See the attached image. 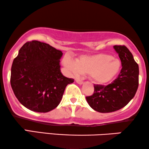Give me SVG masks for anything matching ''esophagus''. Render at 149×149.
I'll list each match as a JSON object with an SVG mask.
<instances>
[{
	"label": "esophagus",
	"mask_w": 149,
	"mask_h": 149,
	"mask_svg": "<svg viewBox=\"0 0 149 149\" xmlns=\"http://www.w3.org/2000/svg\"><path fill=\"white\" fill-rule=\"evenodd\" d=\"M76 82H77L78 84H79V85H82L83 84H84V81H82L79 80V79H77Z\"/></svg>",
	"instance_id": "34e87169"
}]
</instances>
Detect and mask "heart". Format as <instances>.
<instances>
[{
	"mask_svg": "<svg viewBox=\"0 0 149 149\" xmlns=\"http://www.w3.org/2000/svg\"><path fill=\"white\" fill-rule=\"evenodd\" d=\"M63 63L73 74H88L94 83L100 85L112 81L121 68V62L118 59L103 53L82 55L77 58L74 62L65 57Z\"/></svg>",
	"mask_w": 149,
	"mask_h": 149,
	"instance_id": "obj_1",
	"label": "heart"
}]
</instances>
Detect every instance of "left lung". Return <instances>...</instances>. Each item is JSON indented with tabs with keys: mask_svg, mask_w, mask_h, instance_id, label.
I'll return each instance as SVG.
<instances>
[{
	"mask_svg": "<svg viewBox=\"0 0 149 149\" xmlns=\"http://www.w3.org/2000/svg\"><path fill=\"white\" fill-rule=\"evenodd\" d=\"M122 69L118 76L107 85H94V94L86 96L89 105L100 113H109L126 106L134 97L139 84V67L134 57L125 46L116 45Z\"/></svg>",
	"mask_w": 149,
	"mask_h": 149,
	"instance_id": "obj_1",
	"label": "left lung"
}]
</instances>
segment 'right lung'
<instances>
[{
	"label": "right lung",
	"instance_id": "1",
	"mask_svg": "<svg viewBox=\"0 0 149 149\" xmlns=\"http://www.w3.org/2000/svg\"><path fill=\"white\" fill-rule=\"evenodd\" d=\"M63 53L49 44L28 42L13 59L11 86L19 102L36 112H49L60 103L68 84L74 79L63 76L60 70Z\"/></svg>",
	"mask_w": 149,
	"mask_h": 149
}]
</instances>
